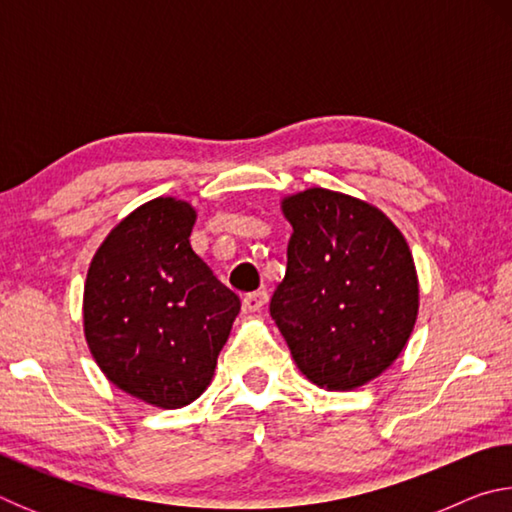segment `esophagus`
I'll return each mask as SVG.
<instances>
[{"mask_svg":"<svg viewBox=\"0 0 512 512\" xmlns=\"http://www.w3.org/2000/svg\"><path fill=\"white\" fill-rule=\"evenodd\" d=\"M266 302H268V293L266 291L248 293V296L244 298V311H248V314H255V311L264 309Z\"/></svg>","mask_w":512,"mask_h":512,"instance_id":"esophagus-1","label":"esophagus"}]
</instances>
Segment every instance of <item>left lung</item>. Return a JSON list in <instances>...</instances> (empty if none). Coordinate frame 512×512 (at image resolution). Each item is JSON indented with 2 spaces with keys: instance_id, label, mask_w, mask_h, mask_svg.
Listing matches in <instances>:
<instances>
[{
  "instance_id": "1",
  "label": "left lung",
  "mask_w": 512,
  "mask_h": 512,
  "mask_svg": "<svg viewBox=\"0 0 512 512\" xmlns=\"http://www.w3.org/2000/svg\"><path fill=\"white\" fill-rule=\"evenodd\" d=\"M293 235L271 316L298 370L354 391L400 357L418 320V271L400 228L361 198L309 187L282 198Z\"/></svg>"
}]
</instances>
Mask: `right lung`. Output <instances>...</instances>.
Returning <instances> with one entry per match:
<instances>
[{
	"instance_id": "obj_1",
	"label": "right lung",
	"mask_w": 512,
	"mask_h": 512,
	"mask_svg": "<svg viewBox=\"0 0 512 512\" xmlns=\"http://www.w3.org/2000/svg\"><path fill=\"white\" fill-rule=\"evenodd\" d=\"M196 210L160 196L121 219L94 253L83 334L119 391L158 409L201 397L241 309L194 253Z\"/></svg>"
}]
</instances>
